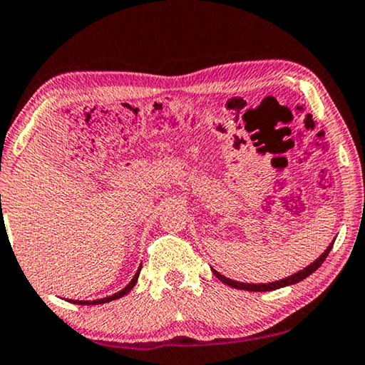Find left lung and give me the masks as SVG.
Here are the masks:
<instances>
[{"mask_svg":"<svg viewBox=\"0 0 365 365\" xmlns=\"http://www.w3.org/2000/svg\"><path fill=\"white\" fill-rule=\"evenodd\" d=\"M335 242V240H334ZM334 242L327 247V250H325L321 257H319L314 263H311L308 267H304V269L298 271L293 274V276L290 277H285L282 280H276V282H269V284H244V282H237V280H232V279H227L226 276H222V274H220L218 271H213V274L216 277H218L222 284H226L229 287H232V289H239V290H248V292H271V290H277V289H282V287H287V285H293V284H298L302 282L303 279H306L308 276H311L312 272L319 269V266H321L325 258L329 257V253L331 250V247H334Z\"/></svg>","mask_w":365,"mask_h":365,"instance_id":"obj_1","label":"left lung"}]
</instances>
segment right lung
Here are the masks:
<instances>
[{
    "mask_svg": "<svg viewBox=\"0 0 365 365\" xmlns=\"http://www.w3.org/2000/svg\"><path fill=\"white\" fill-rule=\"evenodd\" d=\"M1 197V195H0ZM140 267L143 266H139V269H138V272L134 274V277L131 279V282L128 284L123 290H120V292H117L115 293V295H110V297H106V298H101V299H94V302H81V299H70V303H75V304H102V303H108V302H112V299H117V298H121V297H125L128 292H131V289L134 285H136V282H138V277H139V272H140Z\"/></svg>",
    "mask_w": 365,
    "mask_h": 365,
    "instance_id": "right-lung-1",
    "label": "right lung"
}]
</instances>
